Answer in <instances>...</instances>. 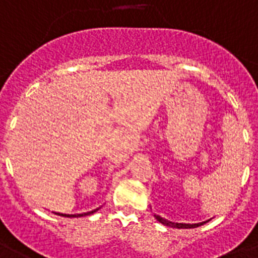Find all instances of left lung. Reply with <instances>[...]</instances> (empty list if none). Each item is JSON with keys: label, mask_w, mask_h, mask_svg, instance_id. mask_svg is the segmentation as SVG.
<instances>
[{"label": "left lung", "mask_w": 258, "mask_h": 258, "mask_svg": "<svg viewBox=\"0 0 258 258\" xmlns=\"http://www.w3.org/2000/svg\"><path fill=\"white\" fill-rule=\"evenodd\" d=\"M157 217V220L159 221V222H162V224L165 225H171V226H175V228H182V229H191V228H198V226H201V225H204L205 222H201V224H171V222H167V221H165L163 218H161V217Z\"/></svg>", "instance_id": "obj_1"}]
</instances>
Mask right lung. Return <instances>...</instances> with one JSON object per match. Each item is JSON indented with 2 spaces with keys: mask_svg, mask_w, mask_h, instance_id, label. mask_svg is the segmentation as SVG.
Returning a JSON list of instances; mask_svg holds the SVG:
<instances>
[{
  "mask_svg": "<svg viewBox=\"0 0 258 258\" xmlns=\"http://www.w3.org/2000/svg\"><path fill=\"white\" fill-rule=\"evenodd\" d=\"M97 210V209H96ZM96 210H92V212H88V213H83V214H61V213H56L57 216H62V217H83V216H89V214H92V213H95Z\"/></svg>",
  "mask_w": 258,
  "mask_h": 258,
  "instance_id": "right-lung-1",
  "label": "right lung"
}]
</instances>
